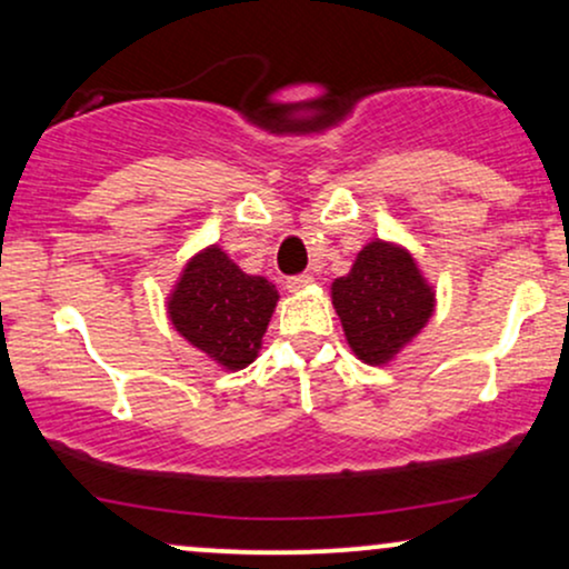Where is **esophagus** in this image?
Segmentation results:
<instances>
[{
    "mask_svg": "<svg viewBox=\"0 0 569 569\" xmlns=\"http://www.w3.org/2000/svg\"><path fill=\"white\" fill-rule=\"evenodd\" d=\"M286 286H289V291H305L307 286H312V276L310 272H302V276H293L286 280Z\"/></svg>",
    "mask_w": 569,
    "mask_h": 569,
    "instance_id": "1",
    "label": "esophagus"
}]
</instances>
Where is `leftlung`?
<instances>
[{"label":"left lung","mask_w":569,"mask_h":569,"mask_svg":"<svg viewBox=\"0 0 569 569\" xmlns=\"http://www.w3.org/2000/svg\"><path fill=\"white\" fill-rule=\"evenodd\" d=\"M331 302L352 352L369 367H382L426 329L436 291L407 248L371 240L348 276L331 283Z\"/></svg>","instance_id":"obj_1"}]
</instances>
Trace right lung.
<instances>
[{"mask_svg": "<svg viewBox=\"0 0 569 569\" xmlns=\"http://www.w3.org/2000/svg\"><path fill=\"white\" fill-rule=\"evenodd\" d=\"M276 305L278 289L270 280L246 276L219 246H208L176 280L168 318L192 348L238 371L259 356Z\"/></svg>", "mask_w": 569, "mask_h": 569, "instance_id": "add662e5", "label": "right lung"}]
</instances>
